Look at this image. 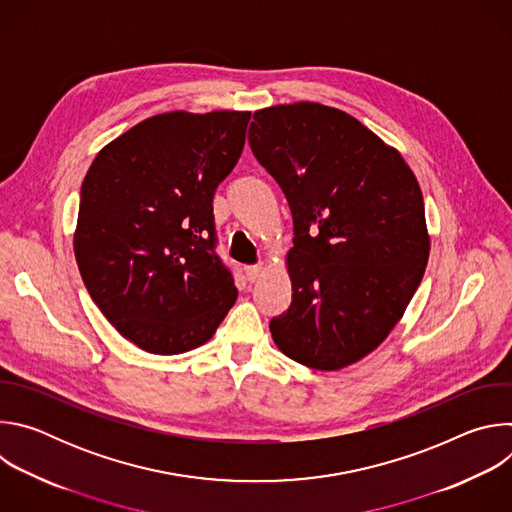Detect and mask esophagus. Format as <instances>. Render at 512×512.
<instances>
[{
    "mask_svg": "<svg viewBox=\"0 0 512 512\" xmlns=\"http://www.w3.org/2000/svg\"><path fill=\"white\" fill-rule=\"evenodd\" d=\"M245 273H247L249 281H257L263 273V267L261 265H249V267H245Z\"/></svg>",
    "mask_w": 512,
    "mask_h": 512,
    "instance_id": "34e87169",
    "label": "esophagus"
}]
</instances>
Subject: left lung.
<instances>
[{
	"mask_svg": "<svg viewBox=\"0 0 512 512\" xmlns=\"http://www.w3.org/2000/svg\"><path fill=\"white\" fill-rule=\"evenodd\" d=\"M249 145L294 218L291 306L269 324L308 369L340 371L403 318L429 259L419 182L399 150L352 115L300 101L255 111Z\"/></svg>",
	"mask_w": 512,
	"mask_h": 512,
	"instance_id": "obj_1",
	"label": "left lung"
}]
</instances>
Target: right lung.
I'll use <instances>...</instances> for the list:
<instances>
[{"label": "right lung", "mask_w": 512, "mask_h": 512, "mask_svg": "<svg viewBox=\"0 0 512 512\" xmlns=\"http://www.w3.org/2000/svg\"><path fill=\"white\" fill-rule=\"evenodd\" d=\"M251 111H168L109 141L83 186L75 257L93 302L152 354L208 342L239 291L212 251V196Z\"/></svg>", "instance_id": "obj_1"}]
</instances>
